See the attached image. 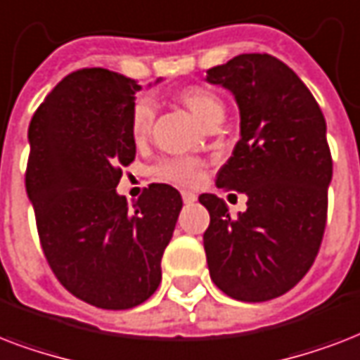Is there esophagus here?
<instances>
[{"label":"esophagus","mask_w":360,"mask_h":360,"mask_svg":"<svg viewBox=\"0 0 360 360\" xmlns=\"http://www.w3.org/2000/svg\"><path fill=\"white\" fill-rule=\"evenodd\" d=\"M182 199L184 202H195V200H197V195L191 193V191H182Z\"/></svg>","instance_id":"1"}]
</instances>
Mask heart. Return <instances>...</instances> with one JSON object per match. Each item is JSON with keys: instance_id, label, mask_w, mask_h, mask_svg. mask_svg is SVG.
Listing matches in <instances>:
<instances>
[{"instance_id": "b5f03b06", "label": "heart", "mask_w": 360, "mask_h": 360, "mask_svg": "<svg viewBox=\"0 0 360 360\" xmlns=\"http://www.w3.org/2000/svg\"><path fill=\"white\" fill-rule=\"evenodd\" d=\"M178 99L193 112L197 120L208 125L214 118L224 116V103L205 86H188L178 91ZM155 118V105L150 97H142L133 105L129 116V133L135 142L148 139ZM154 174L160 180L178 186H197L205 176V163L191 155H171L158 161Z\"/></svg>"}]
</instances>
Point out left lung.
<instances>
[{
  "mask_svg": "<svg viewBox=\"0 0 360 360\" xmlns=\"http://www.w3.org/2000/svg\"><path fill=\"white\" fill-rule=\"evenodd\" d=\"M206 80L227 88L240 110V141L216 186L248 197L236 218L224 199L199 197L210 214L206 263L231 299L264 302L293 289L321 246L333 178L327 124L304 82L274 56H236Z\"/></svg>",
  "mask_w": 360,
  "mask_h": 360,
  "instance_id": "left-lung-1",
  "label": "left lung"
}]
</instances>
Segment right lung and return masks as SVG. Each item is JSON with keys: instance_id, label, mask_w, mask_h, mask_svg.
Segmentation results:
<instances>
[{"instance_id": "obj_1", "label": "right lung", "mask_w": 360, "mask_h": 360, "mask_svg": "<svg viewBox=\"0 0 360 360\" xmlns=\"http://www.w3.org/2000/svg\"><path fill=\"white\" fill-rule=\"evenodd\" d=\"M160 82V80H158ZM133 79L101 67L67 75L27 129L26 191L50 269L69 293L103 310H127L155 293L182 197L150 184L135 205L116 186L135 160Z\"/></svg>"}]
</instances>
